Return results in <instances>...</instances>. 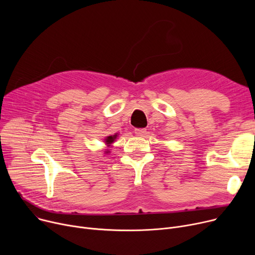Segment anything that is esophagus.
<instances>
[{
    "label": "esophagus",
    "instance_id": "1",
    "mask_svg": "<svg viewBox=\"0 0 255 255\" xmlns=\"http://www.w3.org/2000/svg\"><path fill=\"white\" fill-rule=\"evenodd\" d=\"M134 133L137 136H144L146 134V129L144 128H136L134 130Z\"/></svg>",
    "mask_w": 255,
    "mask_h": 255
}]
</instances>
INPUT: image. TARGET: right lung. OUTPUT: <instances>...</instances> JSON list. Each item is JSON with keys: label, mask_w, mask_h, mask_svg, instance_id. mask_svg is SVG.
<instances>
[{"label": "right lung", "mask_w": 255, "mask_h": 255, "mask_svg": "<svg viewBox=\"0 0 255 255\" xmlns=\"http://www.w3.org/2000/svg\"><path fill=\"white\" fill-rule=\"evenodd\" d=\"M117 136H118V134H115V135H110V136H107L104 140H105V143H107V145H110V144H112L115 140H116V138H117ZM110 151H106V153H109Z\"/></svg>", "instance_id": "right-lung-1"}]
</instances>
